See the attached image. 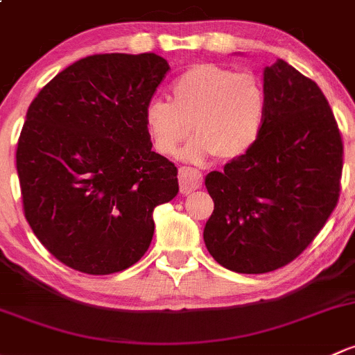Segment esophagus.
Listing matches in <instances>:
<instances>
[{"label":"esophagus","mask_w":355,"mask_h":355,"mask_svg":"<svg viewBox=\"0 0 355 355\" xmlns=\"http://www.w3.org/2000/svg\"><path fill=\"white\" fill-rule=\"evenodd\" d=\"M203 184V174L198 169L193 167H181L179 169V188L181 193L188 195V193L200 189Z\"/></svg>","instance_id":"34e87169"}]
</instances>
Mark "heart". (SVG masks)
<instances>
[{
  "instance_id": "obj_1",
  "label": "heart",
  "mask_w": 355,
  "mask_h": 355,
  "mask_svg": "<svg viewBox=\"0 0 355 355\" xmlns=\"http://www.w3.org/2000/svg\"><path fill=\"white\" fill-rule=\"evenodd\" d=\"M266 111L268 97L257 75L202 63L178 76L171 87V102H148L144 123L160 155H176L191 125L198 138L184 150L186 159L202 162L215 155L218 160H234L257 144Z\"/></svg>"
}]
</instances>
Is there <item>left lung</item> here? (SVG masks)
<instances>
[{
    "instance_id": "8db88e82",
    "label": "left lung",
    "mask_w": 355,
    "mask_h": 355,
    "mask_svg": "<svg viewBox=\"0 0 355 355\" xmlns=\"http://www.w3.org/2000/svg\"><path fill=\"white\" fill-rule=\"evenodd\" d=\"M265 126L243 157L211 171L205 186L214 214L205 246L237 273H266L295 259L337 207L342 137L311 78L279 60L263 71Z\"/></svg>"
}]
</instances>
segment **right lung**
<instances>
[{"mask_svg":"<svg viewBox=\"0 0 355 355\" xmlns=\"http://www.w3.org/2000/svg\"><path fill=\"white\" fill-rule=\"evenodd\" d=\"M169 64L153 53L94 54L32 101L17 148L24 214L47 251L90 275L148 250L153 208L178 195V167L152 150L144 112Z\"/></svg>","mask_w":355,"mask_h":355,"instance_id":"obj_1","label":"right lung"}]
</instances>
